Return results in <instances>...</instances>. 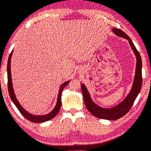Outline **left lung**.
<instances>
[{"mask_svg":"<svg viewBox=\"0 0 151 151\" xmlns=\"http://www.w3.org/2000/svg\"><path fill=\"white\" fill-rule=\"evenodd\" d=\"M113 32L118 37L125 38L127 39L129 43L131 46L132 50L136 57V75L134 76V80L132 85V89L125 100L121 102L120 104L116 105V106L111 109H104L99 106L95 104L91 100V96L89 95L88 90L85 86L84 84L81 85V90L83 95V100L84 103L87 110L96 117L106 119V120H116L119 118L122 117L127 113L133 105L135 100H136L138 93H140L142 84V62L141 56L140 53L137 50L136 47L132 42L131 39L128 37L127 35L121 30L120 29L114 28H112Z\"/></svg>","mask_w":151,"mask_h":151,"instance_id":"1","label":"left lung"}]
</instances>
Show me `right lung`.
<instances>
[{
	"instance_id": "1",
	"label": "right lung",
	"mask_w": 151,
	"mask_h": 151,
	"mask_svg": "<svg viewBox=\"0 0 151 151\" xmlns=\"http://www.w3.org/2000/svg\"><path fill=\"white\" fill-rule=\"evenodd\" d=\"M12 53H13V51H11V53H10L9 56L8 63H7L8 91H9V96H10L11 100L13 101V102L14 103L15 106H16L17 109L19 110V111L20 112H21V114H22V115H23L26 119H28V121H31V122L42 123V122H45V121H47L49 120H51V119L55 117V116L57 115L58 113L60 111V108H61V104H62L61 96H62V90L64 89V87L68 84L70 81H66L64 83H62V85L60 86L59 93H58V96L57 103H56L55 106L53 109L52 111L50 112L48 114H45V115H33V114L29 113V112L25 111V109H24V108L22 107L21 105H20L19 102H18L17 100L16 99V97H15L14 91H13V88L12 78H11V56H12Z\"/></svg>"
}]
</instances>
